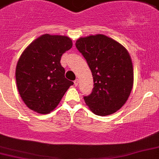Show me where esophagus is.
Masks as SVG:
<instances>
[{"instance_id": "esophagus-1", "label": "esophagus", "mask_w": 159, "mask_h": 159, "mask_svg": "<svg viewBox=\"0 0 159 159\" xmlns=\"http://www.w3.org/2000/svg\"><path fill=\"white\" fill-rule=\"evenodd\" d=\"M78 84H79V80L76 79V80L74 81V85H75V87H77V86H78Z\"/></svg>"}]
</instances>
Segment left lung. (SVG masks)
I'll return each mask as SVG.
<instances>
[{"instance_id": "left-lung-1", "label": "left lung", "mask_w": 159, "mask_h": 159, "mask_svg": "<svg viewBox=\"0 0 159 159\" xmlns=\"http://www.w3.org/2000/svg\"><path fill=\"white\" fill-rule=\"evenodd\" d=\"M75 46L87 61L94 80L92 92L84 97L86 104L96 115L113 114L125 105L133 86L129 52L103 34L80 38Z\"/></svg>"}]
</instances>
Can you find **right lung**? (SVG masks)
<instances>
[{"label": "right lung", "instance_id": "add662e5", "mask_svg": "<svg viewBox=\"0 0 159 159\" xmlns=\"http://www.w3.org/2000/svg\"><path fill=\"white\" fill-rule=\"evenodd\" d=\"M72 46L67 36L43 34L23 51L16 69L20 97L30 110L49 113L56 108L64 94L73 85L65 77L61 65L63 53Z\"/></svg>", "mask_w": 159, "mask_h": 159}]
</instances>
